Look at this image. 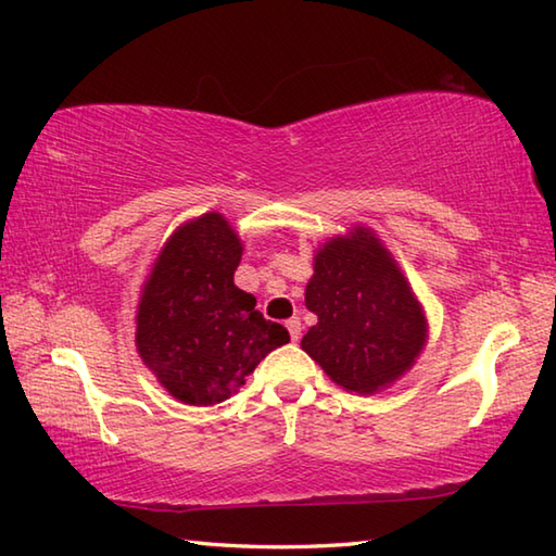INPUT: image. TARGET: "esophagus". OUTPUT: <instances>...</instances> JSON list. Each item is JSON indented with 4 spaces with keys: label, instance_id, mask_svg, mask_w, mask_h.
<instances>
[{
    "label": "esophagus",
    "instance_id": "1",
    "mask_svg": "<svg viewBox=\"0 0 556 556\" xmlns=\"http://www.w3.org/2000/svg\"><path fill=\"white\" fill-rule=\"evenodd\" d=\"M286 327L290 331V339L292 341H300V333H302V324H300V317H292L286 321Z\"/></svg>",
    "mask_w": 556,
    "mask_h": 556
}]
</instances>
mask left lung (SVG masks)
<instances>
[{"label":"left lung","mask_w":556,"mask_h":556,"mask_svg":"<svg viewBox=\"0 0 556 556\" xmlns=\"http://www.w3.org/2000/svg\"><path fill=\"white\" fill-rule=\"evenodd\" d=\"M305 305L317 324L302 337V351L345 392L387 390L428 341L421 302L370 227L355 225L317 249Z\"/></svg>","instance_id":"obj_1"}]
</instances>
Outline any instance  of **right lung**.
Returning <instances> with one entry per match:
<instances>
[{"label": "right lung", "instance_id": "obj_1", "mask_svg": "<svg viewBox=\"0 0 556 556\" xmlns=\"http://www.w3.org/2000/svg\"><path fill=\"white\" fill-rule=\"evenodd\" d=\"M244 244L225 215L179 225L142 282L135 345L174 400L213 406L229 400L256 365L290 341L264 319L256 298L235 286Z\"/></svg>", "mask_w": 556, "mask_h": 556}]
</instances>
